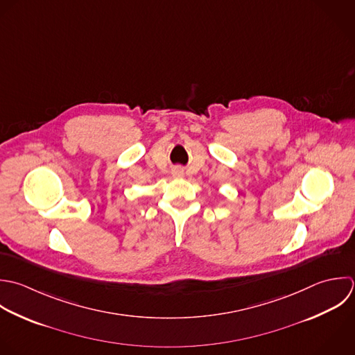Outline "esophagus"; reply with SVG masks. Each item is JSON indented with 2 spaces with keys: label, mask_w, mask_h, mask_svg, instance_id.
<instances>
[{
  "label": "esophagus",
  "mask_w": 355,
  "mask_h": 355,
  "mask_svg": "<svg viewBox=\"0 0 355 355\" xmlns=\"http://www.w3.org/2000/svg\"><path fill=\"white\" fill-rule=\"evenodd\" d=\"M173 174H174L175 177H182V170H180V168H175Z\"/></svg>",
  "instance_id": "34e87169"
}]
</instances>
